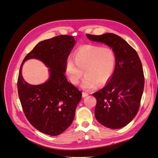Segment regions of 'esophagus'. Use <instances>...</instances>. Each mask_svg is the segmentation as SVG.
<instances>
[{"mask_svg": "<svg viewBox=\"0 0 158 158\" xmlns=\"http://www.w3.org/2000/svg\"><path fill=\"white\" fill-rule=\"evenodd\" d=\"M88 95V94L87 93V92H82V97H83V98H84V97H86Z\"/></svg>", "mask_w": 158, "mask_h": 158, "instance_id": "1", "label": "esophagus"}]
</instances>
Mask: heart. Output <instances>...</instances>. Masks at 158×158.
<instances>
[{"label": "heart", "instance_id": "heart-1", "mask_svg": "<svg viewBox=\"0 0 158 158\" xmlns=\"http://www.w3.org/2000/svg\"><path fill=\"white\" fill-rule=\"evenodd\" d=\"M116 65V56L112 49L107 47L86 45L80 47L66 62V70L71 82L79 83L84 74L82 88L86 90H94L103 86L112 78Z\"/></svg>", "mask_w": 158, "mask_h": 158}]
</instances>
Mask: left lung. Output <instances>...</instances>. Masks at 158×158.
Returning <instances> with one entry per match:
<instances>
[{"label":"left lung","instance_id":"obj_1","mask_svg":"<svg viewBox=\"0 0 158 158\" xmlns=\"http://www.w3.org/2000/svg\"><path fill=\"white\" fill-rule=\"evenodd\" d=\"M86 36L91 41L109 45L116 56L112 78L102 89L93 94L97 99L95 117L106 127L122 128L133 120L140 106L145 83L141 60L135 50L114 33Z\"/></svg>","mask_w":158,"mask_h":158}]
</instances>
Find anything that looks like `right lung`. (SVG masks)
<instances>
[{"label": "right lung", "mask_w": 158, "mask_h": 158, "mask_svg": "<svg viewBox=\"0 0 158 158\" xmlns=\"http://www.w3.org/2000/svg\"><path fill=\"white\" fill-rule=\"evenodd\" d=\"M75 44L74 37L66 35L41 41L25 56L19 70L18 94L25 117L35 128L51 136L58 135L70 127L82 98L81 91L64 75ZM31 58L42 60L50 68L48 80L40 85H31L22 78V64Z\"/></svg>", "instance_id": "right-lung-1"}]
</instances>
